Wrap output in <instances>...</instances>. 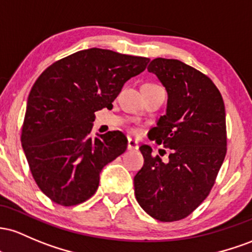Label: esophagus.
Instances as JSON below:
<instances>
[{"mask_svg": "<svg viewBox=\"0 0 252 252\" xmlns=\"http://www.w3.org/2000/svg\"><path fill=\"white\" fill-rule=\"evenodd\" d=\"M127 149H128V150H138V149H139L138 141L132 139V138H128V141H127Z\"/></svg>", "mask_w": 252, "mask_h": 252, "instance_id": "obj_1", "label": "esophagus"}]
</instances>
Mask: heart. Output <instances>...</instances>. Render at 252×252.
Segmentation results:
<instances>
[{
    "mask_svg": "<svg viewBox=\"0 0 252 252\" xmlns=\"http://www.w3.org/2000/svg\"><path fill=\"white\" fill-rule=\"evenodd\" d=\"M149 86H154V84H149Z\"/></svg>",
    "mask_w": 252,
    "mask_h": 252,
    "instance_id": "obj_1",
    "label": "heart"
}]
</instances>
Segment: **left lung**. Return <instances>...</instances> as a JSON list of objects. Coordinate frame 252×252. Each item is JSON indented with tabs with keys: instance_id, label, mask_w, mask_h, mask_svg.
Here are the masks:
<instances>
[{
	"instance_id": "1",
	"label": "left lung",
	"mask_w": 252,
	"mask_h": 252,
	"mask_svg": "<svg viewBox=\"0 0 252 252\" xmlns=\"http://www.w3.org/2000/svg\"><path fill=\"white\" fill-rule=\"evenodd\" d=\"M148 71L168 93L165 115L149 138L170 152L163 162L149 145L140 146L144 165L134 176V194L149 216L176 221L196 210L216 182L227 144L225 106L211 78L181 61L156 58Z\"/></svg>"
}]
</instances>
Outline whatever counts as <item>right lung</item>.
<instances>
[{
  "instance_id": "add662e5",
  "label": "right lung",
  "mask_w": 252,
  "mask_h": 252,
  "mask_svg": "<svg viewBox=\"0 0 252 252\" xmlns=\"http://www.w3.org/2000/svg\"><path fill=\"white\" fill-rule=\"evenodd\" d=\"M149 58L88 49L50 65L28 95L21 143L33 179L53 202L75 206L97 190L104 165L123 155L120 131L90 137L95 112L113 108Z\"/></svg>"
}]
</instances>
